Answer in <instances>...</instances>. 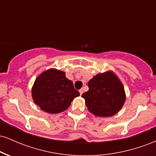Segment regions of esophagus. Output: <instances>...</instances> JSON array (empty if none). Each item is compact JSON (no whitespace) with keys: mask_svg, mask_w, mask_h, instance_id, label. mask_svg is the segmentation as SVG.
Here are the masks:
<instances>
[{"mask_svg":"<svg viewBox=\"0 0 156 156\" xmlns=\"http://www.w3.org/2000/svg\"><path fill=\"white\" fill-rule=\"evenodd\" d=\"M79 92H80V95H81V94H83V88L80 89V90H79Z\"/></svg>","mask_w":156,"mask_h":156,"instance_id":"34e87169","label":"esophagus"}]
</instances>
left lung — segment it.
Here are the masks:
<instances>
[{
	"label": "left lung",
	"instance_id": "left-lung-1",
	"mask_svg": "<svg viewBox=\"0 0 156 156\" xmlns=\"http://www.w3.org/2000/svg\"><path fill=\"white\" fill-rule=\"evenodd\" d=\"M89 90L82 94L88 110L97 117H112L125 101L122 83L112 71L96 75L89 81Z\"/></svg>",
	"mask_w": 156,
	"mask_h": 156
}]
</instances>
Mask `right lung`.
<instances>
[{
    "instance_id": "obj_1",
    "label": "right lung",
    "mask_w": 156,
    "mask_h": 156,
    "mask_svg": "<svg viewBox=\"0 0 156 156\" xmlns=\"http://www.w3.org/2000/svg\"><path fill=\"white\" fill-rule=\"evenodd\" d=\"M32 98L44 112L57 114L67 110L75 98L80 95L65 73L50 69L39 75L32 87Z\"/></svg>"
}]
</instances>
